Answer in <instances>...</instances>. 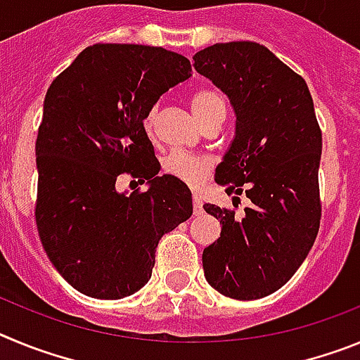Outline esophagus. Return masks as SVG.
Here are the masks:
<instances>
[{
  "instance_id": "1",
  "label": "esophagus",
  "mask_w": 360,
  "mask_h": 360,
  "mask_svg": "<svg viewBox=\"0 0 360 360\" xmlns=\"http://www.w3.org/2000/svg\"><path fill=\"white\" fill-rule=\"evenodd\" d=\"M193 211H195V216L202 214L203 212V203H202V198H200L198 195H193Z\"/></svg>"
}]
</instances>
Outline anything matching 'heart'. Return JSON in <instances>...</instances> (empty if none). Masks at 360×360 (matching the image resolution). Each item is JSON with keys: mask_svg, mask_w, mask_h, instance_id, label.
Here are the masks:
<instances>
[{"mask_svg": "<svg viewBox=\"0 0 360 360\" xmlns=\"http://www.w3.org/2000/svg\"><path fill=\"white\" fill-rule=\"evenodd\" d=\"M191 110L200 120V124L207 122L211 117L225 113V101L216 90H198L191 95ZM153 113H149L146 124H151ZM162 169L165 174L176 178L189 187H198L205 182L211 174L212 162L203 155H191L184 151H171L162 160Z\"/></svg>", "mask_w": 360, "mask_h": 360, "instance_id": "b5f03b06", "label": "heart"}]
</instances>
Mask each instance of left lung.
<instances>
[{"instance_id": "1", "label": "left lung", "mask_w": 360, "mask_h": 360, "mask_svg": "<svg viewBox=\"0 0 360 360\" xmlns=\"http://www.w3.org/2000/svg\"><path fill=\"white\" fill-rule=\"evenodd\" d=\"M193 59L236 115L216 184L232 202L240 195L252 202L241 218L203 205L221 225L218 240L203 249V272L219 294L252 301L279 290L316 241L323 136L304 79L263 44L216 43Z\"/></svg>"}]
</instances>
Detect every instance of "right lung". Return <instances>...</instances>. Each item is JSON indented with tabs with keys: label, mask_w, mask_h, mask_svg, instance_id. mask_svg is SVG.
Listing matches in <instances>:
<instances>
[{
	"label": "right lung",
	"mask_w": 360,
	"mask_h": 360,
	"mask_svg": "<svg viewBox=\"0 0 360 360\" xmlns=\"http://www.w3.org/2000/svg\"><path fill=\"white\" fill-rule=\"evenodd\" d=\"M189 77L180 53L108 43L82 50L50 84L36 141V224L52 265L81 294L141 290L160 238L193 214L189 187L158 176L144 129L160 95ZM122 172L150 189L119 193Z\"/></svg>",
	"instance_id": "add662e5"
}]
</instances>
